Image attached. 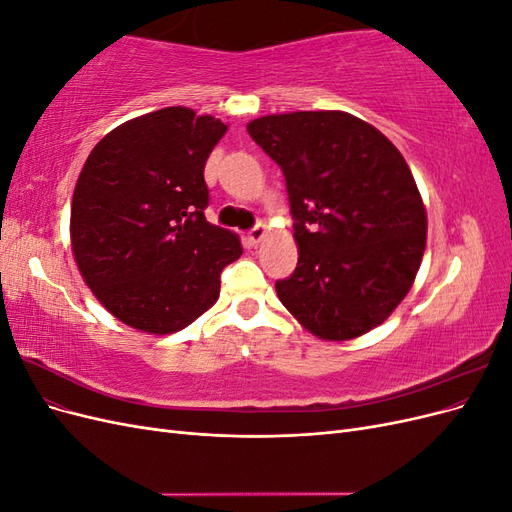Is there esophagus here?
<instances>
[{
  "label": "esophagus",
  "mask_w": 512,
  "mask_h": 512,
  "mask_svg": "<svg viewBox=\"0 0 512 512\" xmlns=\"http://www.w3.org/2000/svg\"><path fill=\"white\" fill-rule=\"evenodd\" d=\"M265 235H267V228L258 224L250 232H247V241H250V245H258L262 239H265Z\"/></svg>",
  "instance_id": "34e87169"
}]
</instances>
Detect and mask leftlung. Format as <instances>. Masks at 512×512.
Segmentation results:
<instances>
[{"instance_id": "1", "label": "left lung", "mask_w": 512, "mask_h": 512, "mask_svg": "<svg viewBox=\"0 0 512 512\" xmlns=\"http://www.w3.org/2000/svg\"><path fill=\"white\" fill-rule=\"evenodd\" d=\"M282 168L299 262L277 297L322 339L359 337L406 297L425 252L427 215L397 147L342 111L247 123Z\"/></svg>"}]
</instances>
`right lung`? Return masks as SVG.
Returning <instances> with one entry per match:
<instances>
[{
    "label": "right lung",
    "mask_w": 512,
    "mask_h": 512,
    "mask_svg": "<svg viewBox=\"0 0 512 512\" xmlns=\"http://www.w3.org/2000/svg\"><path fill=\"white\" fill-rule=\"evenodd\" d=\"M226 126L168 106L126 121L89 153L70 213L74 260L96 299L128 327L166 335L218 301L243 247L205 218V162Z\"/></svg>",
    "instance_id": "right-lung-1"
}]
</instances>
